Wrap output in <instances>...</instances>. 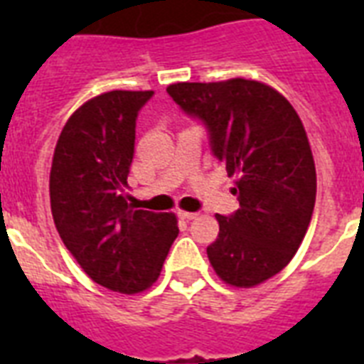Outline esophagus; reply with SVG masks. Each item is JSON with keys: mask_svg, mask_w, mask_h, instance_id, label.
Masks as SVG:
<instances>
[{"mask_svg": "<svg viewBox=\"0 0 364 364\" xmlns=\"http://www.w3.org/2000/svg\"><path fill=\"white\" fill-rule=\"evenodd\" d=\"M177 215L181 217V219H185V221H193V219H196L198 217V213H194V211H177Z\"/></svg>", "mask_w": 364, "mask_h": 364, "instance_id": "34e87169", "label": "esophagus"}]
</instances>
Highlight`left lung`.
Wrapping results in <instances>:
<instances>
[{"label":"left lung","mask_w":364,"mask_h":364,"mask_svg":"<svg viewBox=\"0 0 364 364\" xmlns=\"http://www.w3.org/2000/svg\"><path fill=\"white\" fill-rule=\"evenodd\" d=\"M166 90L204 124L213 156L236 176L240 210L215 215L211 266L236 287L266 282L293 259L316 205V164L296 111L277 90L247 79L177 82Z\"/></svg>","instance_id":"left-lung-1"}]
</instances>
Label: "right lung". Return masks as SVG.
<instances>
[{
    "label": "right lung",
    "mask_w": 364,
    "mask_h": 364,
    "mask_svg": "<svg viewBox=\"0 0 364 364\" xmlns=\"http://www.w3.org/2000/svg\"><path fill=\"white\" fill-rule=\"evenodd\" d=\"M153 90H113L70 117L54 149L50 210L64 245L102 287L139 293L160 276L176 215L136 210L128 185L136 121Z\"/></svg>",
    "instance_id": "1"
}]
</instances>
